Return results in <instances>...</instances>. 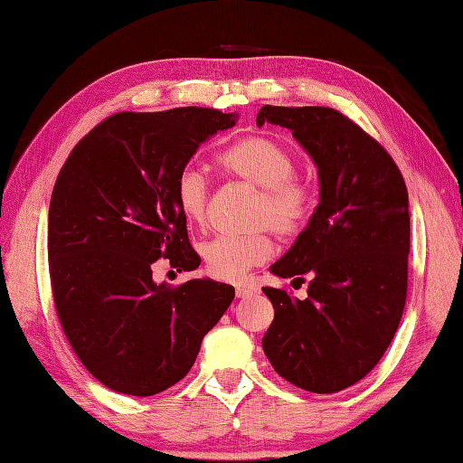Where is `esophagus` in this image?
<instances>
[{
	"instance_id": "34e87169",
	"label": "esophagus",
	"mask_w": 463,
	"mask_h": 463,
	"mask_svg": "<svg viewBox=\"0 0 463 463\" xmlns=\"http://www.w3.org/2000/svg\"><path fill=\"white\" fill-rule=\"evenodd\" d=\"M234 288H237V297H250L259 293V283L255 279H242L234 283Z\"/></svg>"
}]
</instances>
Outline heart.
<instances>
[{"label": "heart", "instance_id": "obj_1", "mask_svg": "<svg viewBox=\"0 0 463 463\" xmlns=\"http://www.w3.org/2000/svg\"><path fill=\"white\" fill-rule=\"evenodd\" d=\"M226 175L262 188L257 204V224H267L280 237H291L309 221L315 194L309 183L295 176L297 160L293 152L267 136H250L219 156ZM175 201L178 211L193 224H203L208 213V184L193 166L183 168L175 180ZM275 250L269 232L219 234L204 242L203 259L208 273L219 279H239L249 269L270 259Z\"/></svg>", "mask_w": 463, "mask_h": 463}]
</instances>
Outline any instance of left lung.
Returning <instances> with one entry per match:
<instances>
[{"instance_id": "8db88e82", "label": "left lung", "mask_w": 463, "mask_h": 463, "mask_svg": "<svg viewBox=\"0 0 463 463\" xmlns=\"http://www.w3.org/2000/svg\"><path fill=\"white\" fill-rule=\"evenodd\" d=\"M293 132L317 165L319 204L270 273L303 283L307 298L262 291L275 319L262 337L277 373L307 392L335 393L364 379L402 321L410 201L385 148L347 116L321 106H262L257 124Z\"/></svg>"}]
</instances>
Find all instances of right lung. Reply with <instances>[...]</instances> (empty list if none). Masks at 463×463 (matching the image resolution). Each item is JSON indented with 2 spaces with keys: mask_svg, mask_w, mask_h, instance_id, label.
<instances>
[{
  "mask_svg": "<svg viewBox=\"0 0 463 463\" xmlns=\"http://www.w3.org/2000/svg\"><path fill=\"white\" fill-rule=\"evenodd\" d=\"M237 120L194 106L120 112L84 136L60 170L48 219L53 303L78 359L118 393L148 397L178 383L232 303L231 285H158L152 265H201L175 180L204 140Z\"/></svg>",
  "mask_w": 463,
  "mask_h": 463,
  "instance_id": "1",
  "label": "right lung"
}]
</instances>
